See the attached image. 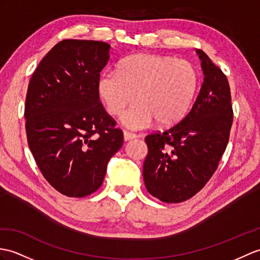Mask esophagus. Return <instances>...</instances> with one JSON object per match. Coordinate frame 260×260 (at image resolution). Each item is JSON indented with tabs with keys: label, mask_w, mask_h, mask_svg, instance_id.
<instances>
[{
	"label": "esophagus",
	"mask_w": 260,
	"mask_h": 260,
	"mask_svg": "<svg viewBox=\"0 0 260 260\" xmlns=\"http://www.w3.org/2000/svg\"><path fill=\"white\" fill-rule=\"evenodd\" d=\"M138 137L136 134H134V133H131V132H127L125 131L124 132V140L125 141H131V140H134V138Z\"/></svg>",
	"instance_id": "obj_1"
}]
</instances>
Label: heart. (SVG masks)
Segmentation results:
<instances>
[{
    "label": "heart",
    "mask_w": 260,
    "mask_h": 260,
    "mask_svg": "<svg viewBox=\"0 0 260 260\" xmlns=\"http://www.w3.org/2000/svg\"><path fill=\"white\" fill-rule=\"evenodd\" d=\"M198 85L194 64L182 58L137 54L107 71L99 81V92L107 112L122 115L126 127L142 129L154 120L162 126L180 122L188 113Z\"/></svg>",
    "instance_id": "obj_1"
}]
</instances>
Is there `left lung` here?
<instances>
[{
    "mask_svg": "<svg viewBox=\"0 0 260 260\" xmlns=\"http://www.w3.org/2000/svg\"><path fill=\"white\" fill-rule=\"evenodd\" d=\"M197 53L205 77L190 112L173 127L145 137V186L164 203L187 201L207 184L231 134L234 112L227 77L206 53Z\"/></svg>",
    "mask_w": 260,
    "mask_h": 260,
    "instance_id": "obj_1",
    "label": "left lung"
}]
</instances>
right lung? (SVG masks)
<instances>
[{"mask_svg": "<svg viewBox=\"0 0 260 260\" xmlns=\"http://www.w3.org/2000/svg\"><path fill=\"white\" fill-rule=\"evenodd\" d=\"M110 47L63 40L29 80L24 110L28 147L44 178L68 197L98 190L108 160L123 145L122 129L100 100V73Z\"/></svg>", "mask_w": 260, "mask_h": 260, "instance_id": "add662e5", "label": "right lung"}]
</instances>
